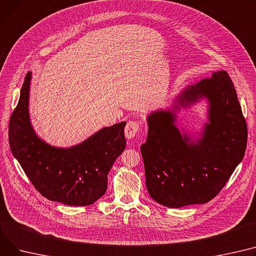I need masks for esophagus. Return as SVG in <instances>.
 I'll use <instances>...</instances> for the list:
<instances>
[{
	"instance_id": "obj_1",
	"label": "esophagus",
	"mask_w": 256,
	"mask_h": 256,
	"mask_svg": "<svg viewBox=\"0 0 256 256\" xmlns=\"http://www.w3.org/2000/svg\"><path fill=\"white\" fill-rule=\"evenodd\" d=\"M139 128H140V124L139 122H134V120H130L126 126V130H124V134H126V137L128 139H132L134 138L136 136H137L138 132H139Z\"/></svg>"
}]
</instances>
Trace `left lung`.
Instances as JSON below:
<instances>
[{"label":"left lung","mask_w":256,"mask_h":256,"mask_svg":"<svg viewBox=\"0 0 256 256\" xmlns=\"http://www.w3.org/2000/svg\"><path fill=\"white\" fill-rule=\"evenodd\" d=\"M202 99L208 122L200 132L180 131L176 113ZM147 124V140L141 145L147 190L168 208L211 200L245 154L247 124L226 71L184 88L171 107L148 114Z\"/></svg>","instance_id":"1"}]
</instances>
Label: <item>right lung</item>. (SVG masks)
I'll list each match as a JSON object with an SVG mask.
<instances>
[{"mask_svg":"<svg viewBox=\"0 0 256 256\" xmlns=\"http://www.w3.org/2000/svg\"><path fill=\"white\" fill-rule=\"evenodd\" d=\"M32 73L20 90V98L9 122L13 156L35 188L46 198L68 206H88L107 190L108 173L124 152L126 122L100 128L71 147H56L34 130L28 111Z\"/></svg>","mask_w":256,"mask_h":256,"instance_id":"obj_1","label":"right lung"}]
</instances>
